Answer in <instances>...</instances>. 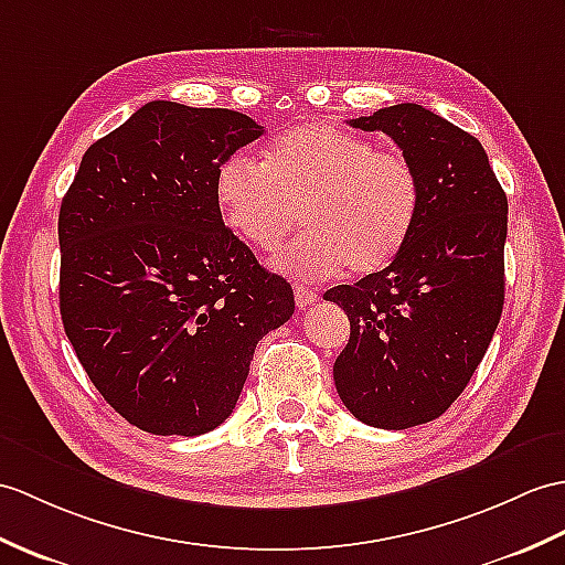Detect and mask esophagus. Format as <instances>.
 Wrapping results in <instances>:
<instances>
[{"instance_id":"34e87169","label":"esophagus","mask_w":565,"mask_h":565,"mask_svg":"<svg viewBox=\"0 0 565 565\" xmlns=\"http://www.w3.org/2000/svg\"><path fill=\"white\" fill-rule=\"evenodd\" d=\"M294 298H296V306L303 310V308H308L312 303H318V291H315L312 286H308L303 281H296L294 284Z\"/></svg>"}]
</instances>
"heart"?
I'll list each match as a JSON object with an SVG mask.
<instances>
[{
	"label": "heart",
	"mask_w": 565,
	"mask_h": 565,
	"mask_svg": "<svg viewBox=\"0 0 565 565\" xmlns=\"http://www.w3.org/2000/svg\"><path fill=\"white\" fill-rule=\"evenodd\" d=\"M221 218L259 253L284 243L303 216L306 233L274 257L286 274L327 279L387 267L422 212V178L399 151L330 122H306L274 139L265 163L235 153L216 170ZM305 214L300 215L299 212Z\"/></svg>",
	"instance_id": "b5f03b06"
}]
</instances>
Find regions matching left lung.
<instances>
[{
	"mask_svg": "<svg viewBox=\"0 0 565 565\" xmlns=\"http://www.w3.org/2000/svg\"><path fill=\"white\" fill-rule=\"evenodd\" d=\"M395 139L422 178V212L383 271L324 294L349 315L334 385L359 422L402 430L438 418L487 353L505 298L508 196L477 137L424 105L349 120Z\"/></svg>",
	"mask_w": 565,
	"mask_h": 565,
	"instance_id": "1",
	"label": "left lung"
}]
</instances>
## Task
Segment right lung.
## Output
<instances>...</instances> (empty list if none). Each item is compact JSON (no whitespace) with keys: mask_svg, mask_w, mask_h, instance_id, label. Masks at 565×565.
Wrapping results in <instances>:
<instances>
[{"mask_svg":"<svg viewBox=\"0 0 565 565\" xmlns=\"http://www.w3.org/2000/svg\"><path fill=\"white\" fill-rule=\"evenodd\" d=\"M265 135L226 108L151 100L84 153L60 206V312L86 375L153 436L226 422L291 284L221 218L218 166Z\"/></svg>","mask_w":565,"mask_h":565,"instance_id":"1","label":"right lung"}]
</instances>
